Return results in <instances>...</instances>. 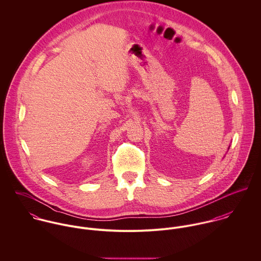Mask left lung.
I'll return each instance as SVG.
<instances>
[{
  "instance_id": "obj_1",
  "label": "left lung",
  "mask_w": 261,
  "mask_h": 261,
  "mask_svg": "<svg viewBox=\"0 0 261 261\" xmlns=\"http://www.w3.org/2000/svg\"><path fill=\"white\" fill-rule=\"evenodd\" d=\"M229 148H230V146H229ZM229 148H228V149H229Z\"/></svg>"
}]
</instances>
